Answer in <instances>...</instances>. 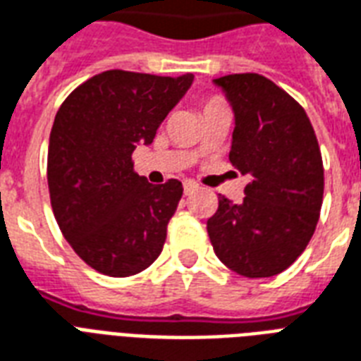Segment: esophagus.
<instances>
[{
  "label": "esophagus",
  "mask_w": 361,
  "mask_h": 361,
  "mask_svg": "<svg viewBox=\"0 0 361 361\" xmlns=\"http://www.w3.org/2000/svg\"><path fill=\"white\" fill-rule=\"evenodd\" d=\"M199 189V185L195 183V181H183V192L185 195H191V192H195Z\"/></svg>",
  "instance_id": "esophagus-1"
}]
</instances>
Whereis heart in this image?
<instances>
[{
	"instance_id": "1",
	"label": "heart",
	"mask_w": 361,
	"mask_h": 361,
	"mask_svg": "<svg viewBox=\"0 0 361 361\" xmlns=\"http://www.w3.org/2000/svg\"><path fill=\"white\" fill-rule=\"evenodd\" d=\"M214 104H216V102H214ZM210 106H212V104H210Z\"/></svg>"
}]
</instances>
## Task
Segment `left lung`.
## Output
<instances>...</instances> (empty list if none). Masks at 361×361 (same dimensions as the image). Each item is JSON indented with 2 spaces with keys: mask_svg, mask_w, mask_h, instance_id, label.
<instances>
[{
  "mask_svg": "<svg viewBox=\"0 0 361 361\" xmlns=\"http://www.w3.org/2000/svg\"><path fill=\"white\" fill-rule=\"evenodd\" d=\"M235 114L229 161L250 176L244 200L219 197L206 229L217 259L246 279L286 271L314 235L324 166L314 128L288 92L257 73L214 79Z\"/></svg>",
  "mask_w": 361,
  "mask_h": 361,
  "instance_id": "1",
  "label": "left lung"
}]
</instances>
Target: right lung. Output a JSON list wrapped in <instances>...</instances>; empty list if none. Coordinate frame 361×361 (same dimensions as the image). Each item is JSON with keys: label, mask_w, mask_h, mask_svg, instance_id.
Wrapping results in <instances>:
<instances>
[{"label": "right lung", "mask_w": 361, "mask_h": 361, "mask_svg": "<svg viewBox=\"0 0 361 361\" xmlns=\"http://www.w3.org/2000/svg\"><path fill=\"white\" fill-rule=\"evenodd\" d=\"M195 75L109 70L77 87L52 123L47 180L56 224L75 254L107 276H132L161 255L181 181L153 185L132 170Z\"/></svg>", "instance_id": "1"}]
</instances>
